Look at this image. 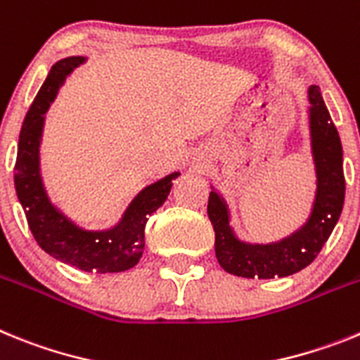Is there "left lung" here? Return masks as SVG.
<instances>
[{
  "label": "left lung",
  "mask_w": 360,
  "mask_h": 360,
  "mask_svg": "<svg viewBox=\"0 0 360 360\" xmlns=\"http://www.w3.org/2000/svg\"><path fill=\"white\" fill-rule=\"evenodd\" d=\"M308 127L315 167V199L311 212L299 230L275 243H246L230 226V208L212 186L208 217L215 232V257L224 271L246 279L288 277L306 268L324 246L345 205L342 145L331 121L321 89H308Z\"/></svg>",
  "instance_id": "left-lung-1"
}]
</instances>
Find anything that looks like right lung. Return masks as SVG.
Returning <instances> with one entry per match:
<instances>
[{"mask_svg": "<svg viewBox=\"0 0 360 360\" xmlns=\"http://www.w3.org/2000/svg\"><path fill=\"white\" fill-rule=\"evenodd\" d=\"M85 61L83 56H70L50 68L21 127L14 186L30 232L46 254L83 271L115 274L130 270L139 262L145 248L146 221L167 201L172 181L179 177V172L145 186L127 206L120 223L106 230H85L50 201L39 162L45 114L68 74Z\"/></svg>", "mask_w": 360, "mask_h": 360, "instance_id": "1", "label": "right lung"}]
</instances>
